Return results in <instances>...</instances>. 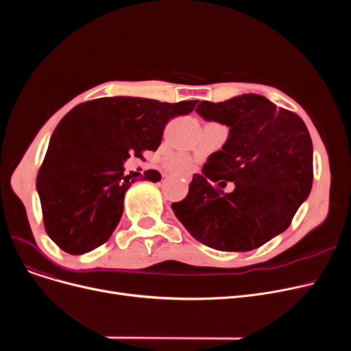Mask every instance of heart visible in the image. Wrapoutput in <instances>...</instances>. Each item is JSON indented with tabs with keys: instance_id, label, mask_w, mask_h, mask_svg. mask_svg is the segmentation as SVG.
Wrapping results in <instances>:
<instances>
[{
	"instance_id": "1",
	"label": "heart",
	"mask_w": 351,
	"mask_h": 351,
	"mask_svg": "<svg viewBox=\"0 0 351 351\" xmlns=\"http://www.w3.org/2000/svg\"><path fill=\"white\" fill-rule=\"evenodd\" d=\"M165 163L168 166V169L179 173V175H188L192 168H193V162L188 155L183 154H173L165 158Z\"/></svg>"
}]
</instances>
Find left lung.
<instances>
[{"label": "left lung", "mask_w": 351, "mask_h": 351, "mask_svg": "<svg viewBox=\"0 0 351 351\" xmlns=\"http://www.w3.org/2000/svg\"><path fill=\"white\" fill-rule=\"evenodd\" d=\"M197 115L229 126L222 149L195 173L188 196L172 204L179 222L209 247L247 252L285 232L313 185V143L296 114L243 94L202 101ZM228 181L235 189L215 188Z\"/></svg>", "instance_id": "obj_1"}]
</instances>
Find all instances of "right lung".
<instances>
[{
    "mask_svg": "<svg viewBox=\"0 0 351 351\" xmlns=\"http://www.w3.org/2000/svg\"><path fill=\"white\" fill-rule=\"evenodd\" d=\"M197 101L99 98L71 109L55 128L36 176L44 225L64 252L84 254L105 243L118 226L125 192L136 176L125 175L131 155L156 151L165 125L192 112ZM146 180L159 182L158 171Z\"/></svg>",
    "mask_w": 351,
    "mask_h": 351,
    "instance_id": "1",
    "label": "right lung"
}]
</instances>
